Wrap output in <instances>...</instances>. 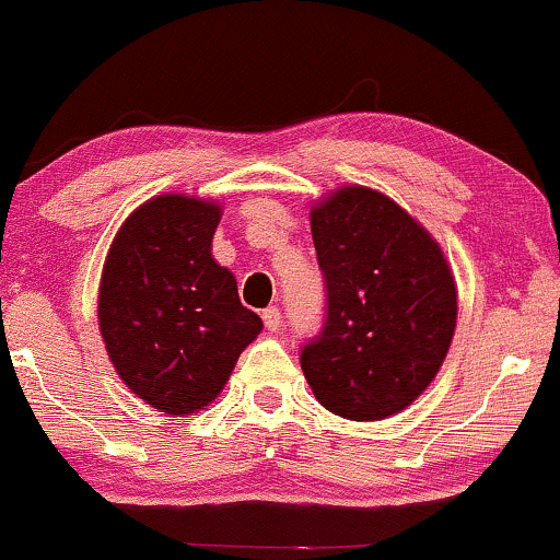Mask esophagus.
<instances>
[{"label":"esophagus","instance_id":"esophagus-1","mask_svg":"<svg viewBox=\"0 0 560 560\" xmlns=\"http://www.w3.org/2000/svg\"><path fill=\"white\" fill-rule=\"evenodd\" d=\"M262 320H265V328L267 331H278L280 324H282V313L278 305H270V308L262 311Z\"/></svg>","mask_w":560,"mask_h":560}]
</instances>
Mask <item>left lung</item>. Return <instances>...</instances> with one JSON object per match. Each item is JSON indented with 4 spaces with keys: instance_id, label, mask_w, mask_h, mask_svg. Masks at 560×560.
I'll return each mask as SVG.
<instances>
[{
    "instance_id": "left-lung-1",
    "label": "left lung",
    "mask_w": 560,
    "mask_h": 560,
    "mask_svg": "<svg viewBox=\"0 0 560 560\" xmlns=\"http://www.w3.org/2000/svg\"><path fill=\"white\" fill-rule=\"evenodd\" d=\"M324 275L320 331L301 347L318 402L351 420L408 408L441 370L456 285L431 234L387 196L349 186L311 211Z\"/></svg>"
}]
</instances>
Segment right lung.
Instances as JSON below:
<instances>
[{"label": "right lung", "mask_w": 560, "mask_h": 560, "mask_svg": "<svg viewBox=\"0 0 560 560\" xmlns=\"http://www.w3.org/2000/svg\"><path fill=\"white\" fill-rule=\"evenodd\" d=\"M219 219L217 203L152 198L121 224L104 265L106 351L125 385L167 416L206 408L262 331L234 275L211 257Z\"/></svg>", "instance_id": "obj_1"}]
</instances>
